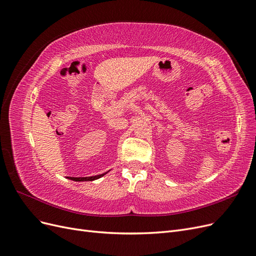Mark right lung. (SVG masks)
I'll return each mask as SVG.
<instances>
[{
  "mask_svg": "<svg viewBox=\"0 0 256 256\" xmlns=\"http://www.w3.org/2000/svg\"><path fill=\"white\" fill-rule=\"evenodd\" d=\"M109 172V171H108ZM108 172L104 173V174H99V175H95V176H88V177H72L70 180H74V182H92V180H96L98 178L102 177L104 175H106Z\"/></svg>",
  "mask_w": 256,
  "mask_h": 256,
  "instance_id": "add662e5",
  "label": "right lung"
}]
</instances>
